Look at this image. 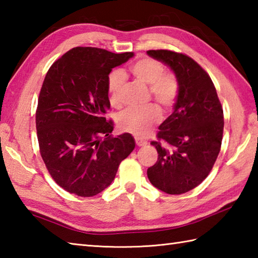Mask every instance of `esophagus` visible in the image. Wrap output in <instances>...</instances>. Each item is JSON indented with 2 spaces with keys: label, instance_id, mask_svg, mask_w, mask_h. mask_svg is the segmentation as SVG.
<instances>
[{
  "label": "esophagus",
  "instance_id": "34e87169",
  "mask_svg": "<svg viewBox=\"0 0 258 258\" xmlns=\"http://www.w3.org/2000/svg\"><path fill=\"white\" fill-rule=\"evenodd\" d=\"M135 142H136V145H138V146H144V145L147 144V141L141 139V138H138V136L135 138Z\"/></svg>",
  "mask_w": 258,
  "mask_h": 258
}]
</instances>
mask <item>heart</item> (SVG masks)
Listing matches in <instances>:
<instances>
[{"instance_id":"heart-1","label":"heart","mask_w":258,"mask_h":258,"mask_svg":"<svg viewBox=\"0 0 258 258\" xmlns=\"http://www.w3.org/2000/svg\"><path fill=\"white\" fill-rule=\"evenodd\" d=\"M131 72L139 81L150 87L152 97L165 109H171L177 101L179 83L173 73L164 72L162 62L152 57H142L131 67ZM124 83V74L118 70L109 73L107 78V93L112 105L120 104V91ZM162 112L155 104L144 107H130L117 116L118 127L124 132L136 136H145L153 126L161 122Z\"/></svg>"}]
</instances>
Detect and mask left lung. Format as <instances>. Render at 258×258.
Segmentation results:
<instances>
[{"label":"left lung","instance_id":"8db88e82","mask_svg":"<svg viewBox=\"0 0 258 258\" xmlns=\"http://www.w3.org/2000/svg\"><path fill=\"white\" fill-rule=\"evenodd\" d=\"M147 54L171 68L179 83L174 112L151 143L158 158L147 177L156 188L179 195L200 185L215 164L224 130L222 104L210 75L193 58L168 50Z\"/></svg>","mask_w":258,"mask_h":258}]
</instances>
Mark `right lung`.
<instances>
[{"label":"right lung","mask_w":258,"mask_h":258,"mask_svg":"<svg viewBox=\"0 0 258 258\" xmlns=\"http://www.w3.org/2000/svg\"><path fill=\"white\" fill-rule=\"evenodd\" d=\"M133 56V52L79 46L47 71L35 114L37 140L48 173L69 193L81 197L101 193L134 150L133 136L113 138V120L105 118L111 106L108 74Z\"/></svg>","instance_id":"obj_1"}]
</instances>
